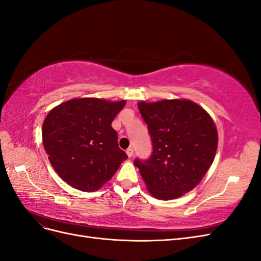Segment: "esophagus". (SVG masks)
Masks as SVG:
<instances>
[{
	"mask_svg": "<svg viewBox=\"0 0 261 261\" xmlns=\"http://www.w3.org/2000/svg\"><path fill=\"white\" fill-rule=\"evenodd\" d=\"M126 153H127L128 158H132V156H133V154H134V149H133L132 147L127 148V149H126Z\"/></svg>",
	"mask_w": 261,
	"mask_h": 261,
	"instance_id": "esophagus-1",
	"label": "esophagus"
}]
</instances>
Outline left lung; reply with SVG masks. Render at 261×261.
Returning <instances> with one entry per match:
<instances>
[{
  "label": "left lung",
  "mask_w": 261,
  "mask_h": 261,
  "mask_svg": "<svg viewBox=\"0 0 261 261\" xmlns=\"http://www.w3.org/2000/svg\"><path fill=\"white\" fill-rule=\"evenodd\" d=\"M153 151L147 160L136 158L148 191L169 200L192 191L209 170L218 147L216 125L204 110L189 100L139 102Z\"/></svg>",
  "instance_id": "obj_1"
}]
</instances>
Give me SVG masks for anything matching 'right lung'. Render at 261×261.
I'll return each mask as SVG.
<instances>
[{
  "mask_svg": "<svg viewBox=\"0 0 261 261\" xmlns=\"http://www.w3.org/2000/svg\"><path fill=\"white\" fill-rule=\"evenodd\" d=\"M126 102L81 98L64 102L46 115L42 140L53 169L83 192H94L127 159L112 127Z\"/></svg>",
  "mask_w": 261,
  "mask_h": 261,
  "instance_id": "right-lung-1",
  "label": "right lung"
}]
</instances>
